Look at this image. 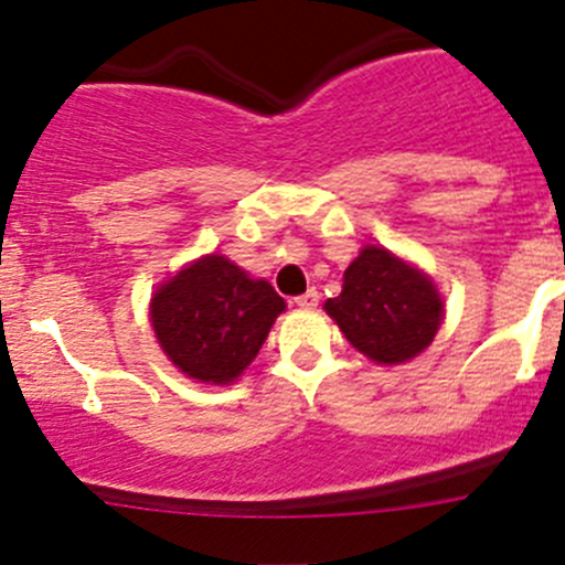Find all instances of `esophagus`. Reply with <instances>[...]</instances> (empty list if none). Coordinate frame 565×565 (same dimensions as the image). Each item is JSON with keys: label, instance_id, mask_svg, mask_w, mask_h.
Segmentation results:
<instances>
[{"label": "esophagus", "instance_id": "34e87169", "mask_svg": "<svg viewBox=\"0 0 565 565\" xmlns=\"http://www.w3.org/2000/svg\"><path fill=\"white\" fill-rule=\"evenodd\" d=\"M317 303H319V292L315 287L306 289L303 295H298V298H295V306H300V309H315Z\"/></svg>", "mask_w": 565, "mask_h": 565}]
</instances>
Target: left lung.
Listing matches in <instances>:
<instances>
[{
	"label": "left lung",
	"mask_w": 565,
	"mask_h": 565,
	"mask_svg": "<svg viewBox=\"0 0 565 565\" xmlns=\"http://www.w3.org/2000/svg\"><path fill=\"white\" fill-rule=\"evenodd\" d=\"M324 311L358 352L374 363H404L435 341L443 298L435 281L388 248L366 246L344 270L339 298Z\"/></svg>",
	"instance_id": "obj_1"
}]
</instances>
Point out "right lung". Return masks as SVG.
I'll use <instances>...</instances> for the list:
<instances>
[{
    "label": "right lung",
    "mask_w": 565,
    "mask_h": 565,
    "mask_svg": "<svg viewBox=\"0 0 565 565\" xmlns=\"http://www.w3.org/2000/svg\"><path fill=\"white\" fill-rule=\"evenodd\" d=\"M284 309L270 284L250 278L226 256L207 254L156 289L150 322L185 377L230 385L246 372Z\"/></svg>",
    "instance_id": "right-lung-1"
}]
</instances>
